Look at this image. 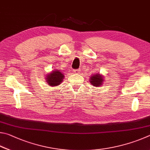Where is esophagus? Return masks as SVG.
<instances>
[{
    "mask_svg": "<svg viewBox=\"0 0 150 150\" xmlns=\"http://www.w3.org/2000/svg\"><path fill=\"white\" fill-rule=\"evenodd\" d=\"M73 72L74 74H78L80 72V70H74Z\"/></svg>",
    "mask_w": 150,
    "mask_h": 150,
    "instance_id": "obj_1",
    "label": "esophagus"
}]
</instances>
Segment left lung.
Segmentation results:
<instances>
[{
    "label": "left lung",
    "instance_id": "obj_1",
    "mask_svg": "<svg viewBox=\"0 0 150 150\" xmlns=\"http://www.w3.org/2000/svg\"><path fill=\"white\" fill-rule=\"evenodd\" d=\"M91 85L95 87H100L104 82V76L99 73L95 74L89 78Z\"/></svg>",
    "mask_w": 150,
    "mask_h": 150
}]
</instances>
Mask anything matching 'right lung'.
Instances as JSON below:
<instances>
[{"instance_id": "right-lung-1", "label": "right lung", "mask_w": 150, "mask_h": 150, "mask_svg": "<svg viewBox=\"0 0 150 150\" xmlns=\"http://www.w3.org/2000/svg\"><path fill=\"white\" fill-rule=\"evenodd\" d=\"M45 78L46 82H47L49 86L55 87L62 82L63 79L64 78V75L59 70L54 69L51 72L47 74Z\"/></svg>"}]
</instances>
